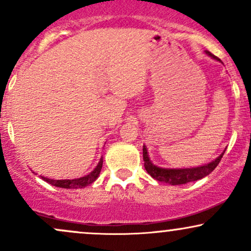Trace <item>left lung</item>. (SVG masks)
<instances>
[{
	"mask_svg": "<svg viewBox=\"0 0 251 251\" xmlns=\"http://www.w3.org/2000/svg\"><path fill=\"white\" fill-rule=\"evenodd\" d=\"M205 53L208 54L209 56L214 57V59L220 61V59H218V57H216L214 54H211L210 51L205 50ZM223 154H224V152L220 155V157L216 158L214 162L205 164V165H203V166H198V168L164 169V168H158V166L153 165L149 158L146 146H144L143 148V158H144V162H145L144 163V166H145V170L148 171V174L151 176L152 178L157 179L158 181H163V183L171 184V185H180V184H186V183H190V181L201 179V178H204L205 176L210 175L216 169V166L220 164Z\"/></svg>",
	"mask_w": 251,
	"mask_h": 251,
	"instance_id": "left-lung-1",
	"label": "left lung"
}]
</instances>
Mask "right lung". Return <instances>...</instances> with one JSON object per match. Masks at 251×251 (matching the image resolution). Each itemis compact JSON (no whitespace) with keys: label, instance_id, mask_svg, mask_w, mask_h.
Wrapping results in <instances>:
<instances>
[{"label":"right lung","instance_id":"right-lung-1","mask_svg":"<svg viewBox=\"0 0 251 251\" xmlns=\"http://www.w3.org/2000/svg\"><path fill=\"white\" fill-rule=\"evenodd\" d=\"M102 168V159H100L99 164L97 165V168L88 174L87 176L81 178H76V179H50V178H43V180H46L47 183L51 184V185L56 186V188H63V189H77V188H85V186L89 185V184L93 183L94 180L99 177L100 171Z\"/></svg>","mask_w":251,"mask_h":251}]
</instances>
